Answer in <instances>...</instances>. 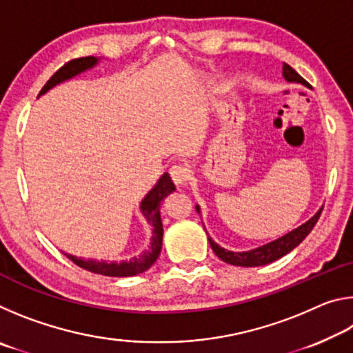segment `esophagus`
<instances>
[{"label":"esophagus","instance_id":"34e87169","mask_svg":"<svg viewBox=\"0 0 353 353\" xmlns=\"http://www.w3.org/2000/svg\"><path fill=\"white\" fill-rule=\"evenodd\" d=\"M170 174L177 187H182L190 181V170L185 165H174L170 170Z\"/></svg>","mask_w":353,"mask_h":353}]
</instances>
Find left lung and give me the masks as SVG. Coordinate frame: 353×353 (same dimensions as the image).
Wrapping results in <instances>:
<instances>
[{
    "label": "left lung",
    "instance_id": "8db88e82",
    "mask_svg": "<svg viewBox=\"0 0 353 353\" xmlns=\"http://www.w3.org/2000/svg\"><path fill=\"white\" fill-rule=\"evenodd\" d=\"M282 74L286 82H296L308 87V82L303 79L297 71L292 70L288 63H283ZM196 212L201 214L199 205H196ZM321 212H322V207L308 221L296 227V229H292L291 232H288V234H285L283 236H280L271 243L263 244V246H259L250 250H244V252H235V250L221 248L219 244L214 243L210 236H208V243H210L213 252L218 255V259H221L224 263H229V265H234V266H244V268L263 266V265H268V263H272L279 259H282L283 255L291 252L292 249L297 248L299 244L305 240V236L313 230L314 224L318 223Z\"/></svg>",
    "mask_w": 353,
    "mask_h": 353
}]
</instances>
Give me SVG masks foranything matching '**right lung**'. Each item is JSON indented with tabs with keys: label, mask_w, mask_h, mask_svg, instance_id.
Returning <instances> with one entry per match:
<instances>
[{
	"label": "right lung",
	"mask_w": 353,
	"mask_h": 353,
	"mask_svg": "<svg viewBox=\"0 0 353 353\" xmlns=\"http://www.w3.org/2000/svg\"><path fill=\"white\" fill-rule=\"evenodd\" d=\"M99 62V57H81L74 59L68 63H65L63 67L56 71L54 74L50 77L43 88H41L39 97L50 92L52 87L59 85L65 81L73 79L74 76L83 73V71L92 70L97 67ZM176 190V185L172 183L171 177L168 172H163L162 177L159 179L157 183L148 191V194L140 202V212L143 218L146 219V223L151 225V243L149 246L143 250L140 255H135L129 260H121V261H107V260H97V259H82V256H76L63 252L68 259L76 263L77 266L82 268V270H87L94 274H101V276L107 277H130L137 276V274H141L148 271L155 261H157L160 250H162V241H163V224H162V216H160V207H162V201L166 196L171 194L172 191Z\"/></svg>",
	"instance_id": "right-lung-1"
}]
</instances>
